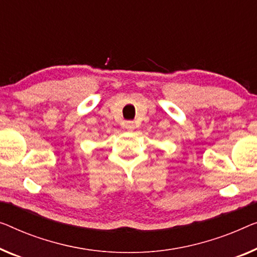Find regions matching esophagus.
<instances>
[{
	"label": "esophagus",
	"mask_w": 257,
	"mask_h": 257,
	"mask_svg": "<svg viewBox=\"0 0 257 257\" xmlns=\"http://www.w3.org/2000/svg\"><path fill=\"white\" fill-rule=\"evenodd\" d=\"M124 127L128 130V132H133V130L135 129V123H134L133 121H128V122H125Z\"/></svg>",
	"instance_id": "34e87169"
}]
</instances>
